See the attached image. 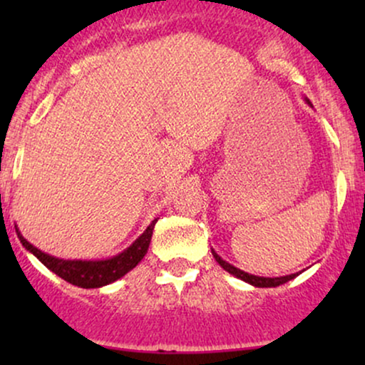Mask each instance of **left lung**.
I'll list each match as a JSON object with an SVG mask.
<instances>
[{"mask_svg": "<svg viewBox=\"0 0 365 365\" xmlns=\"http://www.w3.org/2000/svg\"><path fill=\"white\" fill-rule=\"evenodd\" d=\"M307 103H309V101H307ZM212 255H215L216 262L220 264V266L223 267L225 271H228L230 274L237 276V278L244 279L245 283H250V284H252V287H257V288H273V287H279V284H283V283L290 282V279L295 278V276H299V273H295V274L279 276V278H264V276L249 274V273H245V271H242V269H238V267L232 266V264H230V262L223 261V259H221L220 255H217V254L215 252V250H212Z\"/></svg>", "mask_w": 365, "mask_h": 365, "instance_id": "1", "label": "left lung"}]
</instances>
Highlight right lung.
<instances>
[{"label":"right lung","instance_id":"1","mask_svg":"<svg viewBox=\"0 0 365 365\" xmlns=\"http://www.w3.org/2000/svg\"><path fill=\"white\" fill-rule=\"evenodd\" d=\"M156 221L158 220H154L128 249H125L123 252L115 255V257L103 259V261H66V259L53 257V255L43 252V250L32 245L31 242L25 240L20 235L19 228H16V235H19L20 242L29 252L34 254L48 269H51L54 274H58L65 282L81 288H101L104 284H110L120 279L121 276L127 274L130 269H133L144 259L149 249Z\"/></svg>","mask_w":365,"mask_h":365}]
</instances>
